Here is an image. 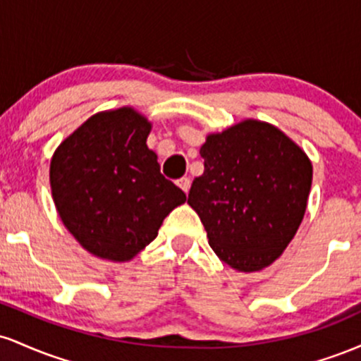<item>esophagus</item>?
<instances>
[{"mask_svg":"<svg viewBox=\"0 0 361 361\" xmlns=\"http://www.w3.org/2000/svg\"><path fill=\"white\" fill-rule=\"evenodd\" d=\"M176 185L180 186L181 190H183L185 193H188V190H190V185H192V181H190V178H186V176H183V178H180V180L176 181Z\"/></svg>","mask_w":361,"mask_h":361,"instance_id":"34e87169","label":"esophagus"}]
</instances>
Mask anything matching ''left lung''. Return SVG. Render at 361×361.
Here are the masks:
<instances>
[{"instance_id":"8db88e82","label":"left lung","mask_w":361,"mask_h":361,"mask_svg":"<svg viewBox=\"0 0 361 361\" xmlns=\"http://www.w3.org/2000/svg\"><path fill=\"white\" fill-rule=\"evenodd\" d=\"M200 156L205 169L188 204L210 247L238 271L270 267L304 219L312 185L307 154L280 128L250 118L210 134Z\"/></svg>"}]
</instances>
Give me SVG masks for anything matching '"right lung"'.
<instances>
[{
    "label": "right lung",
    "instance_id": "right-lung-1",
    "mask_svg": "<svg viewBox=\"0 0 361 361\" xmlns=\"http://www.w3.org/2000/svg\"><path fill=\"white\" fill-rule=\"evenodd\" d=\"M151 123L130 106L100 111L54 152L52 198L66 229L98 258L128 261L186 195L161 175Z\"/></svg>",
    "mask_w": 361,
    "mask_h": 361
}]
</instances>
